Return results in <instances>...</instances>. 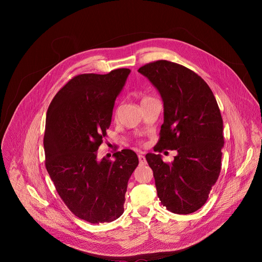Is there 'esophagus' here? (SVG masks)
I'll return each mask as SVG.
<instances>
[{"instance_id":"obj_1","label":"esophagus","mask_w":262,"mask_h":262,"mask_svg":"<svg viewBox=\"0 0 262 262\" xmlns=\"http://www.w3.org/2000/svg\"><path fill=\"white\" fill-rule=\"evenodd\" d=\"M138 158H139V162H140L141 166H143V164H145V163H146L145 157H144L142 154H139V155H138Z\"/></svg>"}]
</instances>
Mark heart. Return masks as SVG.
Instances as JSON below:
<instances>
[{
	"instance_id": "heart-1",
	"label": "heart",
	"mask_w": 262,
	"mask_h": 262,
	"mask_svg": "<svg viewBox=\"0 0 262 262\" xmlns=\"http://www.w3.org/2000/svg\"><path fill=\"white\" fill-rule=\"evenodd\" d=\"M147 99H149V98H143V99H142V101H141V102H143V101H145V100H147Z\"/></svg>"
}]
</instances>
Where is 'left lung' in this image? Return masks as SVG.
I'll return each mask as SVG.
<instances>
[{
    "mask_svg": "<svg viewBox=\"0 0 262 262\" xmlns=\"http://www.w3.org/2000/svg\"><path fill=\"white\" fill-rule=\"evenodd\" d=\"M138 72L152 82L163 102V124L154 150L177 152L171 163L160 154L145 156L157 195L168 210L192 213L208 200L221 171L223 120L216 100L201 76L178 63L158 60Z\"/></svg>",
    "mask_w": 262,
    "mask_h": 262,
    "instance_id": "8db88e82",
    "label": "left lung"
}]
</instances>
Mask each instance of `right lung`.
Wrapping results in <instances>:
<instances>
[{
  "mask_svg": "<svg viewBox=\"0 0 262 262\" xmlns=\"http://www.w3.org/2000/svg\"><path fill=\"white\" fill-rule=\"evenodd\" d=\"M130 73L80 74L54 96L46 121V167L59 196L77 217L99 224L124 211L130 175L139 163L132 149L98 159V149L112 123L117 96Z\"/></svg>",
  "mask_w": 262,
  "mask_h": 262,
  "instance_id": "right-lung-1",
  "label": "right lung"
}]
</instances>
